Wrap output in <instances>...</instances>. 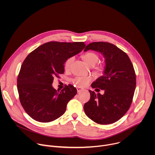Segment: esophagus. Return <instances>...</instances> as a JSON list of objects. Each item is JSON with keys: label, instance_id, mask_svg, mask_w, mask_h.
Here are the masks:
<instances>
[{"label": "esophagus", "instance_id": "34e87169", "mask_svg": "<svg viewBox=\"0 0 155 155\" xmlns=\"http://www.w3.org/2000/svg\"><path fill=\"white\" fill-rule=\"evenodd\" d=\"M83 89L82 87H77V92H80L81 91H82Z\"/></svg>", "mask_w": 155, "mask_h": 155}]
</instances>
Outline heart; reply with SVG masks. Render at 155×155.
Here are the masks:
<instances>
[{"mask_svg": "<svg viewBox=\"0 0 155 155\" xmlns=\"http://www.w3.org/2000/svg\"><path fill=\"white\" fill-rule=\"evenodd\" d=\"M83 58L87 65L95 68V71L97 74H99L103 72V65L95 66V65L98 62L99 59L97 54L93 51H89L83 55ZM74 59V56H71L66 59L64 63V68L65 70H69L71 68V65L73 63ZM91 81V78L90 77H77L72 80V82L77 85L78 87H84L86 86Z\"/></svg>", "mask_w": 155, "mask_h": 155, "instance_id": "heart-1", "label": "heart"}]
</instances>
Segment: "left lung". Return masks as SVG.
Masks as SVG:
<instances>
[{
	"mask_svg": "<svg viewBox=\"0 0 155 155\" xmlns=\"http://www.w3.org/2000/svg\"><path fill=\"white\" fill-rule=\"evenodd\" d=\"M90 50L101 53L105 58L104 75L91 84L104 94L89 90L90 99L84 105V113L96 123L112 124L125 115L132 103L136 86L133 65L126 53L110 43H91L84 51Z\"/></svg>",
	"mask_w": 155,
	"mask_h": 155,
	"instance_id": "left-lung-1",
	"label": "left lung"
}]
</instances>
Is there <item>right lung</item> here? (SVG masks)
<instances>
[{"mask_svg": "<svg viewBox=\"0 0 155 155\" xmlns=\"http://www.w3.org/2000/svg\"><path fill=\"white\" fill-rule=\"evenodd\" d=\"M84 42L50 41L32 51L25 59L18 77L19 101L26 113L35 121H54L65 112L69 101L77 93L69 84L59 91L52 86L54 77L64 73L68 58L80 53Z\"/></svg>", "mask_w": 155, "mask_h": 155, "instance_id": "obj_1", "label": "right lung"}]
</instances>
